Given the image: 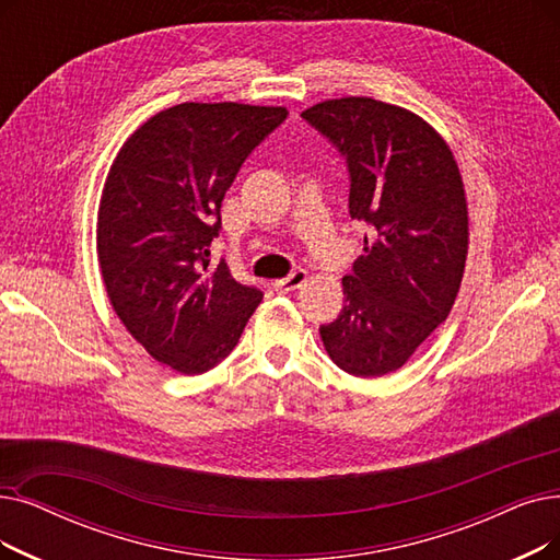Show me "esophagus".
<instances>
[{
  "mask_svg": "<svg viewBox=\"0 0 560 560\" xmlns=\"http://www.w3.org/2000/svg\"><path fill=\"white\" fill-rule=\"evenodd\" d=\"M306 279H308L306 270H293L285 279L275 281V290L277 293H293V290H298L306 283Z\"/></svg>",
  "mask_w": 560,
  "mask_h": 560,
  "instance_id": "esophagus-1",
  "label": "esophagus"
}]
</instances>
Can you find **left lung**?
Listing matches in <instances>:
<instances>
[{"label":"left lung","mask_w":560,"mask_h":560,"mask_svg":"<svg viewBox=\"0 0 560 560\" xmlns=\"http://www.w3.org/2000/svg\"><path fill=\"white\" fill-rule=\"evenodd\" d=\"M302 118L346 158L363 256L343 277L346 306L320 327L327 354L357 377L398 371L457 298L469 249L465 185L448 143L409 109L325 101Z\"/></svg>","instance_id":"8db88e82"}]
</instances>
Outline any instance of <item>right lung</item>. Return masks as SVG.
I'll use <instances>...</instances> for the list:
<instances>
[{
    "label": "right lung",
    "mask_w": 560,
    "mask_h": 560,
    "mask_svg": "<svg viewBox=\"0 0 560 560\" xmlns=\"http://www.w3.org/2000/svg\"><path fill=\"white\" fill-rule=\"evenodd\" d=\"M285 107L183 103L130 135L98 210V262L109 302L155 361L201 375L237 346L262 300L210 262L222 201L240 166Z\"/></svg>",
    "instance_id": "add662e5"
}]
</instances>
